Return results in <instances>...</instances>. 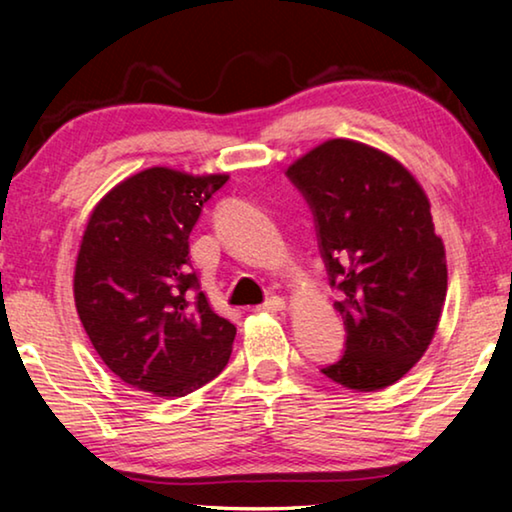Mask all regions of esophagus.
I'll return each instance as SVG.
<instances>
[{
    "mask_svg": "<svg viewBox=\"0 0 512 512\" xmlns=\"http://www.w3.org/2000/svg\"><path fill=\"white\" fill-rule=\"evenodd\" d=\"M284 309H287V302H284V298L280 296H271L264 305L257 307V311H264V314H277V311H284Z\"/></svg>",
    "mask_w": 512,
    "mask_h": 512,
    "instance_id": "esophagus-1",
    "label": "esophagus"
}]
</instances>
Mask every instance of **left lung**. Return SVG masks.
Wrapping results in <instances>:
<instances>
[{
    "label": "left lung",
    "instance_id": "obj_1",
    "mask_svg": "<svg viewBox=\"0 0 512 512\" xmlns=\"http://www.w3.org/2000/svg\"><path fill=\"white\" fill-rule=\"evenodd\" d=\"M314 212L345 352L323 375L352 391L395 384L427 352L447 296L443 239L413 173L354 140H327L287 169Z\"/></svg>",
    "mask_w": 512,
    "mask_h": 512
}]
</instances>
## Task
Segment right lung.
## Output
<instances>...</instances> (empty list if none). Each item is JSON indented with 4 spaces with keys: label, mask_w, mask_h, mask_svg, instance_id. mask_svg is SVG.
Returning <instances> with one entry per match:
<instances>
[{
    "label": "right lung",
    "mask_w": 512,
    "mask_h": 512,
    "mask_svg": "<svg viewBox=\"0 0 512 512\" xmlns=\"http://www.w3.org/2000/svg\"><path fill=\"white\" fill-rule=\"evenodd\" d=\"M228 178L144 169L112 187L85 225L76 311L101 361L137 391L183 397L230 359L237 327L198 291L189 262V232Z\"/></svg>",
    "instance_id": "add662e5"
}]
</instances>
